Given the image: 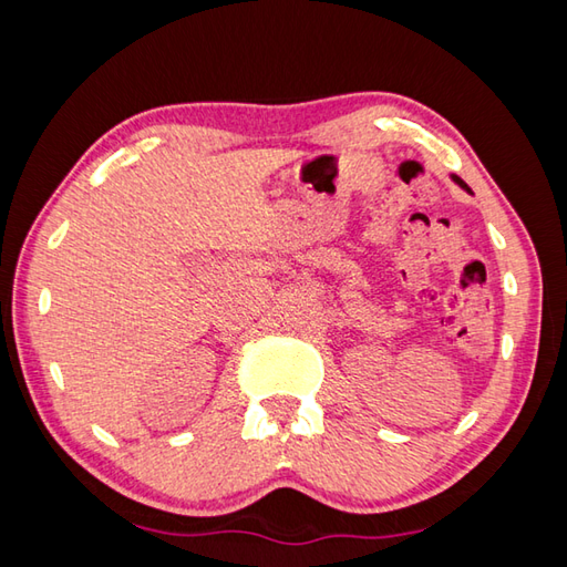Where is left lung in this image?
I'll return each mask as SVG.
<instances>
[{
    "mask_svg": "<svg viewBox=\"0 0 567 567\" xmlns=\"http://www.w3.org/2000/svg\"><path fill=\"white\" fill-rule=\"evenodd\" d=\"M451 179H453V183H455V185H461V187H463L465 192H470V187H467V185L463 183V179H461V177H457V175H451ZM470 195H473V192H470Z\"/></svg>",
    "mask_w": 567,
    "mask_h": 567,
    "instance_id": "8db88e82",
    "label": "left lung"
}]
</instances>
